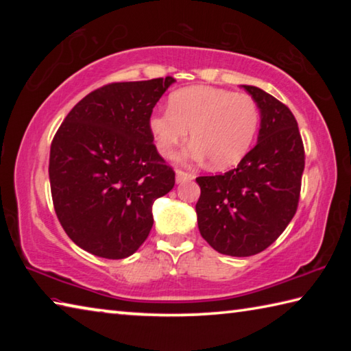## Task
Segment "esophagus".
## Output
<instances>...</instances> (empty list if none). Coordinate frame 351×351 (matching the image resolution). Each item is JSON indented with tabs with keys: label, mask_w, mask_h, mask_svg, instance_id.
I'll return each mask as SVG.
<instances>
[{
	"label": "esophagus",
	"mask_w": 351,
	"mask_h": 351,
	"mask_svg": "<svg viewBox=\"0 0 351 351\" xmlns=\"http://www.w3.org/2000/svg\"><path fill=\"white\" fill-rule=\"evenodd\" d=\"M193 180V175L192 173H187V171L184 170H176V182H186V181H190Z\"/></svg>",
	"instance_id": "1"
}]
</instances>
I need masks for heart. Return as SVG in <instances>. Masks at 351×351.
Listing matches in <instances>:
<instances>
[{
    "instance_id": "heart-1",
    "label": "heart",
    "mask_w": 351,
    "mask_h": 351,
    "mask_svg": "<svg viewBox=\"0 0 351 351\" xmlns=\"http://www.w3.org/2000/svg\"><path fill=\"white\" fill-rule=\"evenodd\" d=\"M260 112L247 94L213 86H189L169 97V110L150 116L148 127L158 150L164 156L187 139L193 144L182 161H204L213 169L239 164L254 144Z\"/></svg>"
}]
</instances>
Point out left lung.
Segmentation results:
<instances>
[{"mask_svg":"<svg viewBox=\"0 0 351 351\" xmlns=\"http://www.w3.org/2000/svg\"><path fill=\"white\" fill-rule=\"evenodd\" d=\"M260 110L258 139L237 169L199 176L198 229L224 255L249 257L271 246L297 210L305 150L293 112L257 86L241 85Z\"/></svg>","mask_w":351,"mask_h":351,"instance_id":"obj_1","label":"left lung"}]
</instances>
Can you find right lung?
Wrapping results in <instances>:
<instances>
[{
  "label": "right lung",
  "instance_id": "obj_1",
  "mask_svg": "<svg viewBox=\"0 0 351 351\" xmlns=\"http://www.w3.org/2000/svg\"><path fill=\"white\" fill-rule=\"evenodd\" d=\"M173 77L110 83L83 97L52 139L49 181L58 221L86 252L134 254L153 226L154 199L175 186L148 121Z\"/></svg>",
  "mask_w": 351,
  "mask_h": 351
}]
</instances>
